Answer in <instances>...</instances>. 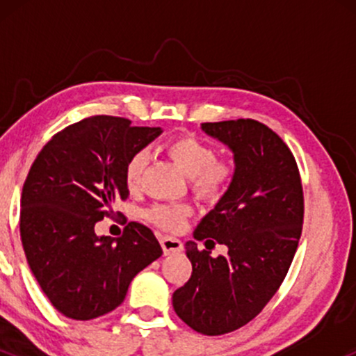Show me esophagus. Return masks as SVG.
Wrapping results in <instances>:
<instances>
[{
	"instance_id": "obj_1",
	"label": "esophagus",
	"mask_w": 356,
	"mask_h": 356,
	"mask_svg": "<svg viewBox=\"0 0 356 356\" xmlns=\"http://www.w3.org/2000/svg\"><path fill=\"white\" fill-rule=\"evenodd\" d=\"M161 246L164 249V254H174V252H181L184 249L182 241L177 238H170V236H162Z\"/></svg>"
}]
</instances>
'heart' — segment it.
Segmentation results:
<instances>
[{
	"label": "heart",
	"mask_w": 356,
	"mask_h": 356,
	"mask_svg": "<svg viewBox=\"0 0 356 356\" xmlns=\"http://www.w3.org/2000/svg\"><path fill=\"white\" fill-rule=\"evenodd\" d=\"M165 152L189 177L191 189L204 201H219L234 181V165L218 159L216 149L194 136L175 137L165 144ZM149 162L145 150H137L125 164V184L130 191H137L142 184ZM191 214L187 204H155L145 212L149 220L167 231L181 229Z\"/></svg>",
	"instance_id": "1"
}]
</instances>
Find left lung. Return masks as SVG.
Here are the masks:
<instances>
[{
    "mask_svg": "<svg viewBox=\"0 0 356 356\" xmlns=\"http://www.w3.org/2000/svg\"><path fill=\"white\" fill-rule=\"evenodd\" d=\"M207 136L234 154V181L194 231L206 249L187 241L192 275L172 305L197 333H231L261 313L295 257L303 229L305 199L295 155L268 125L252 118L206 122ZM226 243L228 254L207 249Z\"/></svg>",
    "mask_w": 356,
    "mask_h": 356,
    "instance_id": "1",
    "label": "left lung"
}]
</instances>
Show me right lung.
<instances>
[{
	"mask_svg": "<svg viewBox=\"0 0 356 356\" xmlns=\"http://www.w3.org/2000/svg\"><path fill=\"white\" fill-rule=\"evenodd\" d=\"M129 118L93 115L65 127L36 155L22 192L19 234L42 291L61 314L93 320L125 300L137 273L161 257L154 232L129 222L115 241L95 224L129 197L125 164L162 134Z\"/></svg>",
	"mask_w": 356,
	"mask_h": 356,
	"instance_id": "right-lung-1",
	"label": "right lung"
}]
</instances>
